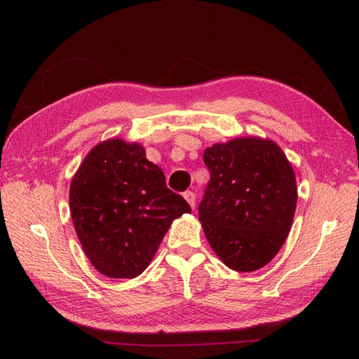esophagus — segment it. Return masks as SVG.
Segmentation results:
<instances>
[{
  "label": "esophagus",
  "mask_w": 359,
  "mask_h": 359,
  "mask_svg": "<svg viewBox=\"0 0 359 359\" xmlns=\"http://www.w3.org/2000/svg\"><path fill=\"white\" fill-rule=\"evenodd\" d=\"M184 198L187 199V203L190 204L191 209L196 208V194H194L193 191H185L184 193Z\"/></svg>",
  "instance_id": "obj_1"
}]
</instances>
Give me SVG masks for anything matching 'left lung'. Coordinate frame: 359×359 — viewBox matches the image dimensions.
<instances>
[{"instance_id":"obj_1","label":"left lung","mask_w":359,"mask_h":359,"mask_svg":"<svg viewBox=\"0 0 359 359\" xmlns=\"http://www.w3.org/2000/svg\"><path fill=\"white\" fill-rule=\"evenodd\" d=\"M210 182L199 204L212 250L229 269L253 272L280 250L293 224V166L267 137L244 136L204 150Z\"/></svg>"}]
</instances>
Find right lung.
I'll list each match as a JSON object with an SVG mask.
<instances>
[{
    "label": "right lung",
    "mask_w": 359,
    "mask_h": 359,
    "mask_svg": "<svg viewBox=\"0 0 359 359\" xmlns=\"http://www.w3.org/2000/svg\"><path fill=\"white\" fill-rule=\"evenodd\" d=\"M69 210L90 263L111 278L142 274L171 223L191 212L145 158L144 145L120 137L83 158L71 180Z\"/></svg>",
    "instance_id": "1"
}]
</instances>
